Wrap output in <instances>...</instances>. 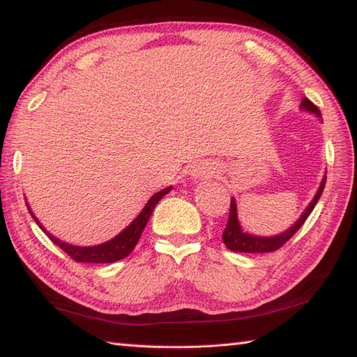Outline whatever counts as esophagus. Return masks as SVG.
Instances as JSON below:
<instances>
[{"label": "esophagus", "instance_id": "obj_1", "mask_svg": "<svg viewBox=\"0 0 357 357\" xmlns=\"http://www.w3.org/2000/svg\"><path fill=\"white\" fill-rule=\"evenodd\" d=\"M213 167H211V164H199V165H196L195 167V170H193V176H196V178H202V176H208V174H211L213 173Z\"/></svg>", "mask_w": 357, "mask_h": 357}]
</instances>
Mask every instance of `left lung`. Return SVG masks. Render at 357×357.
Wrapping results in <instances>:
<instances>
[{"instance_id":"left-lung-1","label":"left lung","mask_w":357,"mask_h":357,"mask_svg":"<svg viewBox=\"0 0 357 357\" xmlns=\"http://www.w3.org/2000/svg\"><path fill=\"white\" fill-rule=\"evenodd\" d=\"M302 109L314 112L316 115L321 116L319 109H317L312 101L307 100V98L304 101H302ZM325 181H327V178L322 179L321 187H319V190H317L314 199L310 202V206L307 207L304 213H302V216L299 218V221L296 222L290 230H287L285 233L279 234V236H273V238H257V236H252V234H247V233L242 231L241 227H239V222H238L236 202H234V199H231L229 221H227L225 230L222 233L224 244L227 245V248L231 250V252H238V253H268V252H275V250H279L280 247L287 244V242L294 236V233L298 231L302 225H304V222L307 221V218L310 216V213H312L317 201H319V198H321V195L324 192V187H325Z\"/></svg>"}]
</instances>
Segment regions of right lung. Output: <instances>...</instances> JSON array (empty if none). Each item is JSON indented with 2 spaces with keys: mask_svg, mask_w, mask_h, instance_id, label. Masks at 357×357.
Wrapping results in <instances>:
<instances>
[{
  "mask_svg": "<svg viewBox=\"0 0 357 357\" xmlns=\"http://www.w3.org/2000/svg\"><path fill=\"white\" fill-rule=\"evenodd\" d=\"M170 190H172V187L164 188V190L158 192L156 195L151 196L149 202L146 204V207H144L141 213L138 215V218H136L124 231H121L116 238H113L112 241L105 242V244L95 245V247H77V245L66 244V242L56 239L55 236H52L49 231L44 230V227L33 216L32 211H30L29 204H27V208L30 211V215H32V218L35 219V222L40 225V229L45 234H47L53 244H56L59 248L63 250V252L69 255L73 261L89 262V264H107V262H116L119 259H124L126 256L132 253L135 245L138 244V241L144 231V227H146L149 222L151 211L155 210L156 204L162 199V196H165Z\"/></svg>",
  "mask_w": 357,
  "mask_h": 357,
  "instance_id": "obj_1",
  "label": "right lung"
}]
</instances>
